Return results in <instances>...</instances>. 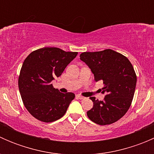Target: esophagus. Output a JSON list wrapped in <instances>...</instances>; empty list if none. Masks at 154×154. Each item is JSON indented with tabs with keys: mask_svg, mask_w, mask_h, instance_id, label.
<instances>
[{
	"mask_svg": "<svg viewBox=\"0 0 154 154\" xmlns=\"http://www.w3.org/2000/svg\"><path fill=\"white\" fill-rule=\"evenodd\" d=\"M77 98L80 99V100H83V99H84V98H85L84 97H83V96L80 95V94H77Z\"/></svg>",
	"mask_w": 154,
	"mask_h": 154,
	"instance_id": "obj_1",
	"label": "esophagus"
}]
</instances>
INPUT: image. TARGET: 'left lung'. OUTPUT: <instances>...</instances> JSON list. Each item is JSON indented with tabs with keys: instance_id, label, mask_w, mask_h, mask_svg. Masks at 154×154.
<instances>
[{
	"instance_id": "1",
	"label": "left lung",
	"mask_w": 154,
	"mask_h": 154,
	"mask_svg": "<svg viewBox=\"0 0 154 154\" xmlns=\"http://www.w3.org/2000/svg\"><path fill=\"white\" fill-rule=\"evenodd\" d=\"M80 59L91 69L95 82L103 81L100 91L106 94L103 100L90 97L93 107L87 112L88 119L100 125L115 123L128 111L134 96L137 77L131 63L111 49L83 52Z\"/></svg>"
}]
</instances>
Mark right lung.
I'll list each match as a JSON object with an SVG mask.
<instances>
[{"label": "right lung", "mask_w": 154, "mask_h": 154, "mask_svg": "<svg viewBox=\"0 0 154 154\" xmlns=\"http://www.w3.org/2000/svg\"><path fill=\"white\" fill-rule=\"evenodd\" d=\"M77 54L58 48H43L32 51L24 60L18 88L24 106L34 118L48 123L66 114L75 94L60 92L51 82L61 76Z\"/></svg>", "instance_id": "obj_1"}]
</instances>
